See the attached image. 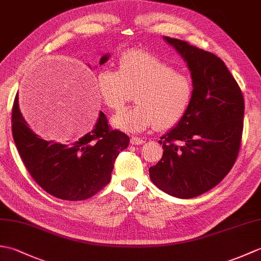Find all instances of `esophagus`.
Segmentation results:
<instances>
[{
  "instance_id": "esophagus-1",
  "label": "esophagus",
  "mask_w": 261,
  "mask_h": 261,
  "mask_svg": "<svg viewBox=\"0 0 261 261\" xmlns=\"http://www.w3.org/2000/svg\"><path fill=\"white\" fill-rule=\"evenodd\" d=\"M130 143H131V145H135V146H139V145H143V143H145V140H143L142 138H139V137H131Z\"/></svg>"
}]
</instances>
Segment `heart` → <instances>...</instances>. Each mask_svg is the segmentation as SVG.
Listing matches in <instances>:
<instances>
[{
	"label": "heart",
	"mask_w": 261,
	"mask_h": 261,
	"mask_svg": "<svg viewBox=\"0 0 261 261\" xmlns=\"http://www.w3.org/2000/svg\"><path fill=\"white\" fill-rule=\"evenodd\" d=\"M96 86L103 103L114 112H120L136 92V107L113 119V124L126 132H140L153 125L158 130L175 126L184 118L194 94L190 76L143 50L122 55L118 70L102 68Z\"/></svg>",
	"instance_id": "b5f03b06"
}]
</instances>
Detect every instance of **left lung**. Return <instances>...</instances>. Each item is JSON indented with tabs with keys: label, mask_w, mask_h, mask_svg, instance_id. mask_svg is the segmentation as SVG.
Here are the masks:
<instances>
[{
	"label": "left lung",
	"mask_w": 261,
	"mask_h": 261,
	"mask_svg": "<svg viewBox=\"0 0 261 261\" xmlns=\"http://www.w3.org/2000/svg\"><path fill=\"white\" fill-rule=\"evenodd\" d=\"M165 40L187 63L194 94L184 118L160 138L163 157L149 174L165 193L192 198L218 185L233 167L242 139L245 99L223 60L187 41Z\"/></svg>",
	"instance_id": "1"
}]
</instances>
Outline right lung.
<instances>
[{"label":"right lung","instance_id":"add662e5","mask_svg":"<svg viewBox=\"0 0 261 261\" xmlns=\"http://www.w3.org/2000/svg\"><path fill=\"white\" fill-rule=\"evenodd\" d=\"M109 59L105 55L99 65ZM12 135L22 163L37 184L65 201H83L95 195L111 180L119 153L129 146V137L113 130L99 112L95 129L81 139L60 142L39 138L22 116L18 96L12 108Z\"/></svg>","mask_w":261,"mask_h":261}]
</instances>
